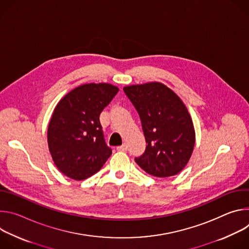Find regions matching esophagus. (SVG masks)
<instances>
[{
	"label": "esophagus",
	"mask_w": 249,
	"mask_h": 249,
	"mask_svg": "<svg viewBox=\"0 0 249 249\" xmlns=\"http://www.w3.org/2000/svg\"><path fill=\"white\" fill-rule=\"evenodd\" d=\"M127 149H128V147H127V145H126V144H123L122 146H119V147H117V148H116V150H117V151H121V152H125V151H127Z\"/></svg>",
	"instance_id": "esophagus-1"
}]
</instances>
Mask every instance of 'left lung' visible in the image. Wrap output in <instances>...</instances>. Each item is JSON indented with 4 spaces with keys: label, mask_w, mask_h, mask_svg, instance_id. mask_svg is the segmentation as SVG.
Returning a JSON list of instances; mask_svg holds the SVG:
<instances>
[{
    "label": "left lung",
    "mask_w": 249,
    "mask_h": 249,
    "mask_svg": "<svg viewBox=\"0 0 249 249\" xmlns=\"http://www.w3.org/2000/svg\"><path fill=\"white\" fill-rule=\"evenodd\" d=\"M123 89L140 115L146 139L145 153L135 159L137 164L157 177L179 173L195 145L193 121L182 99L160 82Z\"/></svg>",
    "instance_id": "obj_1"
}]
</instances>
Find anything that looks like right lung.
<instances>
[{
	"instance_id": "obj_1",
	"label": "right lung",
	"mask_w": 249,
	"mask_h": 249,
	"mask_svg": "<svg viewBox=\"0 0 249 249\" xmlns=\"http://www.w3.org/2000/svg\"><path fill=\"white\" fill-rule=\"evenodd\" d=\"M118 90L107 83L85 84L68 92L55 106L47 130L48 148L57 168L70 178H89L111 156L99 115Z\"/></svg>"
}]
</instances>
